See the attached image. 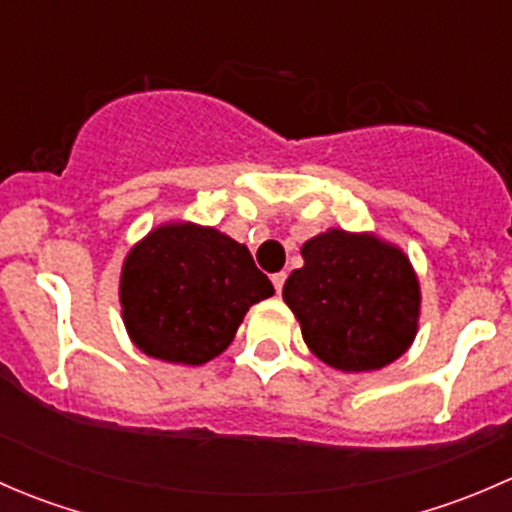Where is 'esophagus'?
<instances>
[{"label": "esophagus", "mask_w": 512, "mask_h": 512, "mask_svg": "<svg viewBox=\"0 0 512 512\" xmlns=\"http://www.w3.org/2000/svg\"><path fill=\"white\" fill-rule=\"evenodd\" d=\"M285 280H287V272H277V275H272V285H275L277 294H280L282 287H285Z\"/></svg>", "instance_id": "obj_1"}]
</instances>
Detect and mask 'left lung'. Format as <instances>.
Masks as SVG:
<instances>
[{"instance_id": "1", "label": "left lung", "mask_w": 512, "mask_h": 512, "mask_svg": "<svg viewBox=\"0 0 512 512\" xmlns=\"http://www.w3.org/2000/svg\"><path fill=\"white\" fill-rule=\"evenodd\" d=\"M302 260L282 297L317 359L354 374L384 369L409 352L421 285L399 245L374 232L329 227L304 242Z\"/></svg>"}]
</instances>
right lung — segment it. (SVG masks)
<instances>
[{
  "instance_id": "1",
  "label": "right lung",
  "mask_w": 512,
  "mask_h": 512,
  "mask_svg": "<svg viewBox=\"0 0 512 512\" xmlns=\"http://www.w3.org/2000/svg\"><path fill=\"white\" fill-rule=\"evenodd\" d=\"M275 287L250 250L218 227L170 220L128 250L118 302L133 347L168 364L223 354L247 309Z\"/></svg>"
}]
</instances>
